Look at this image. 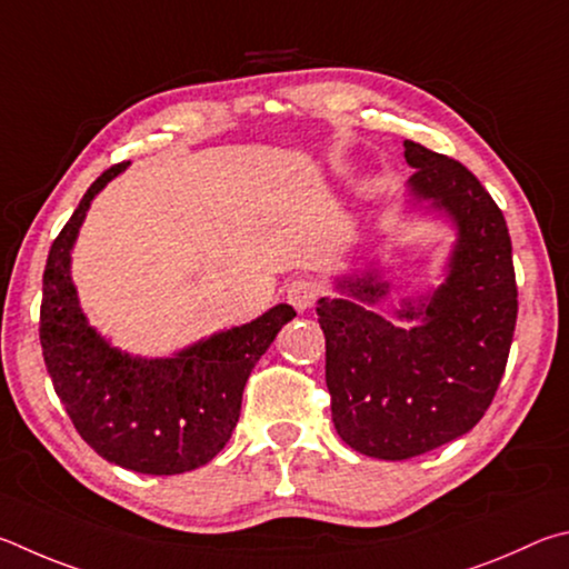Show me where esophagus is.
Here are the masks:
<instances>
[{
    "label": "esophagus",
    "mask_w": 569,
    "mask_h": 569,
    "mask_svg": "<svg viewBox=\"0 0 569 569\" xmlns=\"http://www.w3.org/2000/svg\"><path fill=\"white\" fill-rule=\"evenodd\" d=\"M320 297V287H317L312 279H295V282L287 284V302H290L297 312L310 310Z\"/></svg>",
    "instance_id": "obj_1"
}]
</instances>
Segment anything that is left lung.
<instances>
[{"mask_svg":"<svg viewBox=\"0 0 569 569\" xmlns=\"http://www.w3.org/2000/svg\"><path fill=\"white\" fill-rule=\"evenodd\" d=\"M410 197L457 229L445 282L402 300L397 327L370 305L390 295L377 269L337 279L317 302L337 435L367 457L410 460L470 432L500 387L517 322L512 242L502 209L470 169L405 139Z\"/></svg>","mask_w":569,"mask_h":569,"instance_id":"1","label":"left lung"}]
</instances>
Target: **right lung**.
I'll use <instances>...</instances> for the list:
<instances>
[{
    "label": "right lung",
    "mask_w": 569,
    "mask_h": 569,
    "mask_svg": "<svg viewBox=\"0 0 569 569\" xmlns=\"http://www.w3.org/2000/svg\"><path fill=\"white\" fill-rule=\"evenodd\" d=\"M124 169L127 162L114 164L94 179L49 249L39 342L59 402L99 457L142 475H182L229 442L249 372L297 312L277 305L252 322L157 360L109 345L89 327L69 267L89 204Z\"/></svg>",
    "instance_id": "right-lung-1"
}]
</instances>
